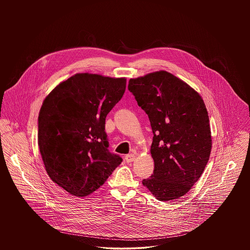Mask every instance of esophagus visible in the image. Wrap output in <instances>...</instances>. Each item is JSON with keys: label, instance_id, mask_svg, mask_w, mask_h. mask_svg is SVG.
<instances>
[{"label": "esophagus", "instance_id": "obj_1", "mask_svg": "<svg viewBox=\"0 0 250 250\" xmlns=\"http://www.w3.org/2000/svg\"><path fill=\"white\" fill-rule=\"evenodd\" d=\"M135 155H133V154H130V155H125V161L127 162V163H130L132 161H134V159H135Z\"/></svg>", "mask_w": 250, "mask_h": 250}]
</instances>
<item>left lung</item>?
I'll return each mask as SVG.
<instances>
[{
    "label": "left lung",
    "instance_id": "left-lung-1",
    "mask_svg": "<svg viewBox=\"0 0 250 250\" xmlns=\"http://www.w3.org/2000/svg\"><path fill=\"white\" fill-rule=\"evenodd\" d=\"M128 90L148 115L154 134L155 169L143 186L158 201L176 200L190 190L210 157L205 104L188 84L167 71L131 79Z\"/></svg>",
    "mask_w": 250,
    "mask_h": 250
}]
</instances>
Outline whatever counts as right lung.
Segmentation results:
<instances>
[{
    "label": "right lung",
    "mask_w": 250,
    "mask_h": 250,
    "mask_svg": "<svg viewBox=\"0 0 250 250\" xmlns=\"http://www.w3.org/2000/svg\"><path fill=\"white\" fill-rule=\"evenodd\" d=\"M125 78L76 74L45 98L38 146L49 178L73 196L98 189L123 159L108 151L107 113L123 97Z\"/></svg>",
    "instance_id": "add662e5"
}]
</instances>
